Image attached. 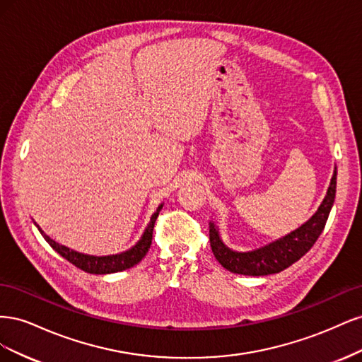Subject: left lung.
Segmentation results:
<instances>
[{
	"label": "left lung",
	"mask_w": 362,
	"mask_h": 362,
	"mask_svg": "<svg viewBox=\"0 0 362 362\" xmlns=\"http://www.w3.org/2000/svg\"><path fill=\"white\" fill-rule=\"evenodd\" d=\"M337 189V170L331 180V185L327 189L326 198L319 206L317 213L310 218L308 222L296 229L291 234L286 235L278 242L269 246L261 247L254 252H234L228 249L223 243L214 225H210V245L216 259L221 264L233 273L247 276H264L272 273H279L286 270L296 261L300 259L308 252L317 238L323 233L327 217H329L331 208L335 199Z\"/></svg>",
	"instance_id": "1"
}]
</instances>
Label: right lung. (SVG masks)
<instances>
[{"label":"right lung","instance_id":"right-lung-1","mask_svg":"<svg viewBox=\"0 0 362 362\" xmlns=\"http://www.w3.org/2000/svg\"><path fill=\"white\" fill-rule=\"evenodd\" d=\"M161 208H163V205H160L158 210L152 214L151 222L146 228L144 237L140 238V242L134 247H131L129 250L124 252V254L112 255V257H90V255L78 254V252L71 250L66 246H62V245L56 243L54 240H51L45 233H43L37 225L36 226L39 228L40 234L43 235V238L47 240L48 245L54 250L59 252L63 258H66L69 262H72L75 267H78L87 273H95V275H107V273H116V272L127 270L129 267H134L141 261V258L146 255V252L149 250L151 243H152V231H154V225H156V221H157Z\"/></svg>","mask_w":362,"mask_h":362}]
</instances>
